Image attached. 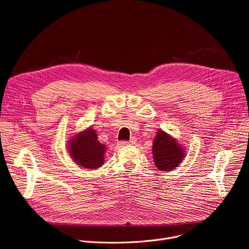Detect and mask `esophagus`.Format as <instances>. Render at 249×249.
Masks as SVG:
<instances>
[{"instance_id":"34e87169","label":"esophagus","mask_w":249,"mask_h":249,"mask_svg":"<svg viewBox=\"0 0 249 249\" xmlns=\"http://www.w3.org/2000/svg\"><path fill=\"white\" fill-rule=\"evenodd\" d=\"M123 146H125V145H135L136 144V139L135 138H132L130 141H128V142H122L121 143Z\"/></svg>"}]
</instances>
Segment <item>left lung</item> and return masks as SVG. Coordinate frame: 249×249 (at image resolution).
Returning a JSON list of instances; mask_svg holds the SVG:
<instances>
[{
	"label": "left lung",
	"mask_w": 249,
	"mask_h": 249,
	"mask_svg": "<svg viewBox=\"0 0 249 249\" xmlns=\"http://www.w3.org/2000/svg\"><path fill=\"white\" fill-rule=\"evenodd\" d=\"M154 162L160 171H171L178 167L186 156V149L168 133L159 129L153 140Z\"/></svg>",
	"instance_id": "8db88e82"
}]
</instances>
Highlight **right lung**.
I'll list each match as a JSON object with an SVG mask.
<instances>
[{
	"mask_svg": "<svg viewBox=\"0 0 249 249\" xmlns=\"http://www.w3.org/2000/svg\"><path fill=\"white\" fill-rule=\"evenodd\" d=\"M69 139L67 145L69 156L80 167L96 169L103 165L107 148L98 141L97 134L91 126Z\"/></svg>",
	"mask_w": 249,
	"mask_h": 249,
	"instance_id": "1",
	"label": "right lung"
}]
</instances>
